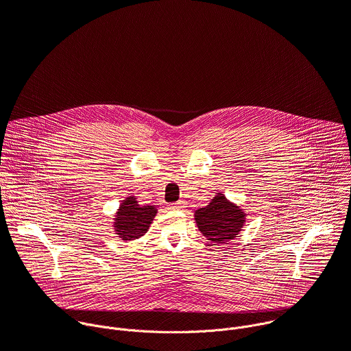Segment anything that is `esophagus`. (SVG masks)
<instances>
[{"instance_id": "esophagus-1", "label": "esophagus", "mask_w": 351, "mask_h": 351, "mask_svg": "<svg viewBox=\"0 0 351 351\" xmlns=\"http://www.w3.org/2000/svg\"><path fill=\"white\" fill-rule=\"evenodd\" d=\"M168 208H169L171 211H180V210H183V208H184V203H183V202L172 203V204H169V206H168Z\"/></svg>"}]
</instances>
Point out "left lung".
<instances>
[{
  "label": "left lung",
  "instance_id": "left-lung-1",
  "mask_svg": "<svg viewBox=\"0 0 351 351\" xmlns=\"http://www.w3.org/2000/svg\"><path fill=\"white\" fill-rule=\"evenodd\" d=\"M245 211L217 193L208 206L194 211L198 230L211 243L221 244L237 237L245 223Z\"/></svg>",
  "mask_w": 351,
  "mask_h": 351
}]
</instances>
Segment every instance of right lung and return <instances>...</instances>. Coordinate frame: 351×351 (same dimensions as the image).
<instances>
[{"label": "right lung", "mask_w": 351, "mask_h": 351, "mask_svg": "<svg viewBox=\"0 0 351 351\" xmlns=\"http://www.w3.org/2000/svg\"><path fill=\"white\" fill-rule=\"evenodd\" d=\"M157 213L156 206H140L136 195H128L115 213L114 232L123 241L140 239L149 229Z\"/></svg>", "instance_id": "add662e5"}]
</instances>
